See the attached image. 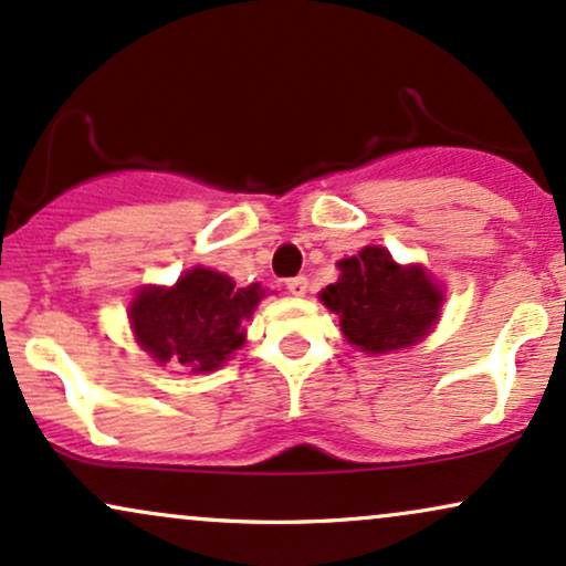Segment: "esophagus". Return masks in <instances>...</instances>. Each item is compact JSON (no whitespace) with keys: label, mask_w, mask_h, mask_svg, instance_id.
Segmentation results:
<instances>
[{"label":"esophagus","mask_w":566,"mask_h":566,"mask_svg":"<svg viewBox=\"0 0 566 566\" xmlns=\"http://www.w3.org/2000/svg\"><path fill=\"white\" fill-rule=\"evenodd\" d=\"M307 285H310V281H307V277H304V275L289 277V281H285V289H289L294 296H304V294H307Z\"/></svg>","instance_id":"obj_1"}]
</instances>
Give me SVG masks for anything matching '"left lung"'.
<instances>
[{
	"label": "left lung",
	"instance_id": "obj_1",
	"mask_svg": "<svg viewBox=\"0 0 566 566\" xmlns=\"http://www.w3.org/2000/svg\"><path fill=\"white\" fill-rule=\"evenodd\" d=\"M336 268L342 275L325 285L321 302L336 312L344 338L360 352L408 349L440 321L444 294L421 264L402 268L381 245H365Z\"/></svg>",
	"mask_w": 566,
	"mask_h": 566
}]
</instances>
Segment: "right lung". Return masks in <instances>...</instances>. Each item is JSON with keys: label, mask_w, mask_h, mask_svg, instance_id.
I'll list each match as a JSON object with an SVG mask.
<instances>
[{"label": "right lung", "mask_w": 566, "mask_h": 566, "mask_svg": "<svg viewBox=\"0 0 566 566\" xmlns=\"http://www.w3.org/2000/svg\"><path fill=\"white\" fill-rule=\"evenodd\" d=\"M264 289H238L222 272L192 268L171 289L145 285L129 304L137 344L158 365L206 374L217 370L245 342V321Z\"/></svg>", "instance_id": "right-lung-1"}]
</instances>
